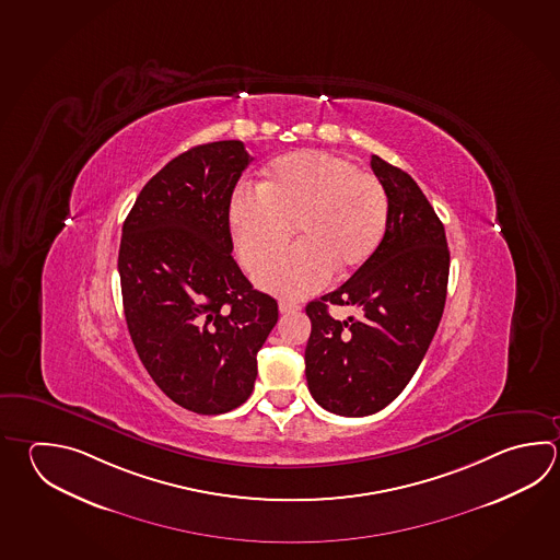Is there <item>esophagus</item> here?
I'll list each match as a JSON object with an SVG mask.
<instances>
[{"mask_svg":"<svg viewBox=\"0 0 560 560\" xmlns=\"http://www.w3.org/2000/svg\"><path fill=\"white\" fill-rule=\"evenodd\" d=\"M279 311H281V315H289V313H295V311H299V305L281 301V303H279Z\"/></svg>","mask_w":560,"mask_h":560,"instance_id":"esophagus-1","label":"esophagus"}]
</instances>
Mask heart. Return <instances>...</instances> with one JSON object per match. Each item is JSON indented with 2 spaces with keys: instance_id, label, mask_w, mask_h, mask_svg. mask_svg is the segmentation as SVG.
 <instances>
[{
  "instance_id": "obj_1",
  "label": "heart",
  "mask_w": 560,
  "mask_h": 560,
  "mask_svg": "<svg viewBox=\"0 0 560 560\" xmlns=\"http://www.w3.org/2000/svg\"><path fill=\"white\" fill-rule=\"evenodd\" d=\"M388 194L381 179L349 159L299 150L275 160L259 190L233 191L228 220L247 269L279 254L295 233L301 243L257 271V285L303 299L359 271L378 252L388 225Z\"/></svg>"
}]
</instances>
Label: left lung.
Wrapping results in <instances>:
<instances>
[{
	"mask_svg": "<svg viewBox=\"0 0 560 560\" xmlns=\"http://www.w3.org/2000/svg\"><path fill=\"white\" fill-rule=\"evenodd\" d=\"M388 194L378 252L337 291L306 305L308 392L328 412H381L412 381L442 320L450 249L445 230L410 174L372 156ZM359 305L360 319L337 322L327 306Z\"/></svg>",
	"mask_w": 560,
	"mask_h": 560,
	"instance_id": "8db88e82",
	"label": "left lung"
}]
</instances>
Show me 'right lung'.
Wrapping results in <instances>:
<instances>
[{
    "label": "right lung",
    "instance_id": "add662e5",
    "mask_svg": "<svg viewBox=\"0 0 560 560\" xmlns=\"http://www.w3.org/2000/svg\"><path fill=\"white\" fill-rule=\"evenodd\" d=\"M242 140L170 160L122 225L118 273L128 332L160 390L215 416L254 392L257 352L279 318L232 257L228 208L252 162Z\"/></svg>",
    "mask_w": 560,
    "mask_h": 560
}]
</instances>
